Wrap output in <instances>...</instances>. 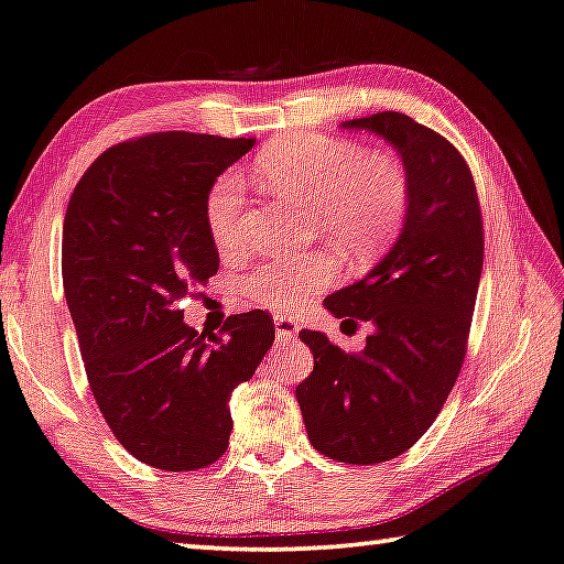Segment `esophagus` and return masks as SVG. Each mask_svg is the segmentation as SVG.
Wrapping results in <instances>:
<instances>
[{"instance_id": "esophagus-1", "label": "esophagus", "mask_w": 564, "mask_h": 564, "mask_svg": "<svg viewBox=\"0 0 564 564\" xmlns=\"http://www.w3.org/2000/svg\"><path fill=\"white\" fill-rule=\"evenodd\" d=\"M273 322H275V334H279V341H281V344L291 341V336H296V332H299L296 318H291V316H275Z\"/></svg>"}]
</instances>
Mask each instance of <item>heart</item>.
<instances>
[{"mask_svg": "<svg viewBox=\"0 0 564 564\" xmlns=\"http://www.w3.org/2000/svg\"><path fill=\"white\" fill-rule=\"evenodd\" d=\"M256 170L273 195L308 202V230L324 235L347 258H369L398 238L410 209V174L392 151H365L341 137H283L256 156ZM246 189L225 172L209 184L205 225L215 248H242ZM339 271L332 248L273 258L246 275V291L258 304L285 311L304 304Z\"/></svg>", "mask_w": 564, "mask_h": 564, "instance_id": "heart-1", "label": "heart"}]
</instances>
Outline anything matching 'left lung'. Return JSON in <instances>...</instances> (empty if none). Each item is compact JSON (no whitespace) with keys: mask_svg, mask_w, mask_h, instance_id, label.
<instances>
[{"mask_svg":"<svg viewBox=\"0 0 564 564\" xmlns=\"http://www.w3.org/2000/svg\"><path fill=\"white\" fill-rule=\"evenodd\" d=\"M344 129L375 131L400 151L410 209L380 265L324 301L336 318L375 326L367 347L347 355L322 332H301L314 372L296 398L318 453L375 466L423 438L458 380L484 268V220L464 154L438 131L398 111Z\"/></svg>","mask_w":564,"mask_h":564,"instance_id":"8db88e82","label":"left lung"}]
</instances>
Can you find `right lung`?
<instances>
[{"label":"right lung","mask_w":564,"mask_h":564,"mask_svg":"<svg viewBox=\"0 0 564 564\" xmlns=\"http://www.w3.org/2000/svg\"><path fill=\"white\" fill-rule=\"evenodd\" d=\"M256 139L156 131L106 149L63 223V289L90 392L133 458L197 470L228 448V400L275 339L265 311L220 334L182 322L184 299L220 268L205 225L209 184Z\"/></svg>","instance_id":"add662e5"}]
</instances>
